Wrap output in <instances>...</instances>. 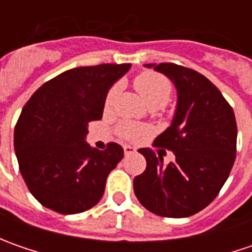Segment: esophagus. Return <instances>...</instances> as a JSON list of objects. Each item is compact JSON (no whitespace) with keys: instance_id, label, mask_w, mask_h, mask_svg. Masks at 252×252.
Wrapping results in <instances>:
<instances>
[{"instance_id":"34e87169","label":"esophagus","mask_w":252,"mask_h":252,"mask_svg":"<svg viewBox=\"0 0 252 252\" xmlns=\"http://www.w3.org/2000/svg\"><path fill=\"white\" fill-rule=\"evenodd\" d=\"M123 151H125L126 156H130V154H134V153H136V149H133L130 146H125V147H123Z\"/></svg>"}]
</instances>
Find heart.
Here are the masks:
<instances>
[{
	"label": "heart",
	"mask_w": 252,
	"mask_h": 252,
	"mask_svg": "<svg viewBox=\"0 0 252 252\" xmlns=\"http://www.w3.org/2000/svg\"><path fill=\"white\" fill-rule=\"evenodd\" d=\"M134 87L140 92V95L143 96V99L147 102V105L154 109L165 106L172 96L171 81L162 74L156 73V71H144V73L139 74L134 80ZM119 90H121L119 84H115L113 87H111V90L106 92V96L103 101L105 111H109L113 106V103L118 98ZM119 131L125 139L134 140L140 136L147 134L150 129L146 126L134 125V123H123L119 127Z\"/></svg>",
	"instance_id": "obj_1"
}]
</instances>
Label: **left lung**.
I'll return each mask as SVG.
<instances>
[{
    "mask_svg": "<svg viewBox=\"0 0 252 252\" xmlns=\"http://www.w3.org/2000/svg\"><path fill=\"white\" fill-rule=\"evenodd\" d=\"M165 74L178 92L174 121L154 140L175 160L140 149L147 167L133 181L141 205L162 218H188L205 209L224 185L236 160L237 123L215 84L198 71L174 63L147 64Z\"/></svg>",
    "mask_w": 252,
    "mask_h": 252,
    "instance_id": "1",
    "label": "left lung"
}]
</instances>
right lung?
<instances>
[{"mask_svg": "<svg viewBox=\"0 0 252 252\" xmlns=\"http://www.w3.org/2000/svg\"><path fill=\"white\" fill-rule=\"evenodd\" d=\"M129 68L127 63L71 68L26 102L15 126V153L26 187L47 209L75 215L101 200L123 149L118 143L92 149L85 136L88 123L102 118L108 90Z\"/></svg>", "mask_w": 252, "mask_h": 252, "instance_id": "1", "label": "right lung"}]
</instances>
